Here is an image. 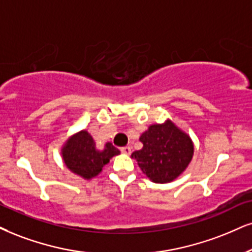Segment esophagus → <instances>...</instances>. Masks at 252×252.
Instances as JSON below:
<instances>
[{
  "instance_id": "1",
  "label": "esophagus",
  "mask_w": 252,
  "mask_h": 252,
  "mask_svg": "<svg viewBox=\"0 0 252 252\" xmlns=\"http://www.w3.org/2000/svg\"><path fill=\"white\" fill-rule=\"evenodd\" d=\"M120 151H121V153L127 154V155H129V154L132 153V148L129 147V146H126V147H123Z\"/></svg>"
}]
</instances>
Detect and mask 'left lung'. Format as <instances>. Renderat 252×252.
I'll return each instance as SVG.
<instances>
[{"mask_svg":"<svg viewBox=\"0 0 252 252\" xmlns=\"http://www.w3.org/2000/svg\"><path fill=\"white\" fill-rule=\"evenodd\" d=\"M140 151L132 153L142 173L155 183H168L187 169L194 155V144L172 120L154 124L139 138Z\"/></svg>","mask_w":252,"mask_h":252,"instance_id":"obj_1","label":"left lung"}]
</instances>
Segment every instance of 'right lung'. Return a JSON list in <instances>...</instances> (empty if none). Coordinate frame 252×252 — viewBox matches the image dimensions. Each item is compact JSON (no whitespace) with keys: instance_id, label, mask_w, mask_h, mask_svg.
I'll return each mask as SVG.
<instances>
[{"instance_id":"1","label":"right lung","mask_w":252,"mask_h":252,"mask_svg":"<svg viewBox=\"0 0 252 252\" xmlns=\"http://www.w3.org/2000/svg\"><path fill=\"white\" fill-rule=\"evenodd\" d=\"M61 154L70 172L85 180H91L100 174L105 164L119 155L120 151L111 142H106L104 148L99 150L92 135L86 129H82L65 141Z\"/></svg>"}]
</instances>
